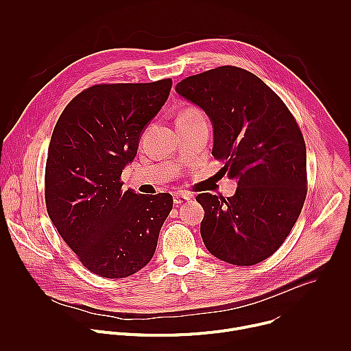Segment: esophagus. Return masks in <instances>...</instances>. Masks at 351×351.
<instances>
[{"label": "esophagus", "instance_id": "1", "mask_svg": "<svg viewBox=\"0 0 351 351\" xmlns=\"http://www.w3.org/2000/svg\"><path fill=\"white\" fill-rule=\"evenodd\" d=\"M189 199H190V195H189V194H184V193H176V194H175V197H173V203H175L176 206H179V204H183V203L189 202Z\"/></svg>", "mask_w": 351, "mask_h": 351}]
</instances>
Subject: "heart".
Returning a JSON list of instances; mask_svg holds the SVG:
<instances>
[{
  "label": "heart",
  "instance_id": "heart-1",
  "mask_svg": "<svg viewBox=\"0 0 351 351\" xmlns=\"http://www.w3.org/2000/svg\"><path fill=\"white\" fill-rule=\"evenodd\" d=\"M199 117H203V115H202V112H199L198 110H195V108H186V110L179 115L178 119L189 121V119H195V118H199Z\"/></svg>",
  "mask_w": 351,
  "mask_h": 351
}]
</instances>
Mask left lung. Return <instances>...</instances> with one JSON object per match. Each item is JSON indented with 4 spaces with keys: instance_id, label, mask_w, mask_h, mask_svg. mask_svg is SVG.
<instances>
[{
    "instance_id": "obj_1",
    "label": "left lung",
    "mask_w": 351,
    "mask_h": 351,
    "mask_svg": "<svg viewBox=\"0 0 351 351\" xmlns=\"http://www.w3.org/2000/svg\"><path fill=\"white\" fill-rule=\"evenodd\" d=\"M176 91L203 108L214 126L219 173L237 180L233 197L197 195L206 214L199 232L217 258L248 267L271 257L294 226L307 195L302 130L280 97L237 66L193 75Z\"/></svg>"
}]
</instances>
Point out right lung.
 I'll use <instances>...</instances> for the list:
<instances>
[{"label":"right lung","mask_w":351,"mask_h":351,"mask_svg":"<svg viewBox=\"0 0 351 351\" xmlns=\"http://www.w3.org/2000/svg\"><path fill=\"white\" fill-rule=\"evenodd\" d=\"M171 87L172 79L94 84L71 99L54 128L44 178L47 213L98 276H130L156 253L173 198L123 191L121 175Z\"/></svg>","instance_id":"right-lung-1"}]
</instances>
